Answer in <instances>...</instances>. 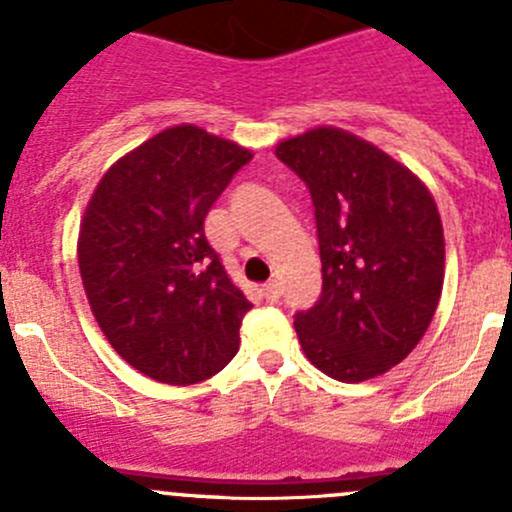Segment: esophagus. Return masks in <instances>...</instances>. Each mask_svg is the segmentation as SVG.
Returning <instances> with one entry per match:
<instances>
[{
	"instance_id": "esophagus-1",
	"label": "esophagus",
	"mask_w": 512,
	"mask_h": 512,
	"mask_svg": "<svg viewBox=\"0 0 512 512\" xmlns=\"http://www.w3.org/2000/svg\"><path fill=\"white\" fill-rule=\"evenodd\" d=\"M280 282L277 280H272V282H267L265 287H262V297L267 299V302H277V299H280Z\"/></svg>"
}]
</instances>
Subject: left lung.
I'll return each instance as SVG.
<instances>
[{"mask_svg": "<svg viewBox=\"0 0 512 512\" xmlns=\"http://www.w3.org/2000/svg\"><path fill=\"white\" fill-rule=\"evenodd\" d=\"M307 183L322 294L294 329L307 359L337 381L374 379L421 342L443 289L446 242L431 190L374 143L319 126L277 143Z\"/></svg>", "mask_w": 512, "mask_h": 512, "instance_id": "left-lung-1", "label": "left lung"}]
</instances>
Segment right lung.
Returning <instances> with one entry per match:
<instances>
[{
	"mask_svg": "<svg viewBox=\"0 0 512 512\" xmlns=\"http://www.w3.org/2000/svg\"><path fill=\"white\" fill-rule=\"evenodd\" d=\"M252 153L193 123L165 128L98 180L79 272L98 327L133 369L188 386L225 369L252 309L205 240V215Z\"/></svg>",
	"mask_w": 512,
	"mask_h": 512,
	"instance_id": "right-lung-1",
	"label": "right lung"
}]
</instances>
